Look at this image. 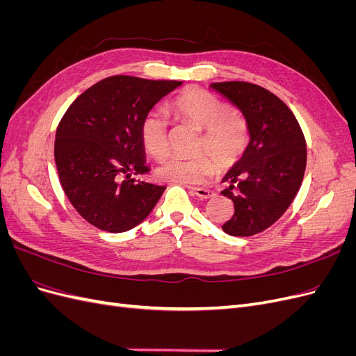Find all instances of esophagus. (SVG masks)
<instances>
[{"label":"esophagus","instance_id":"obj_1","mask_svg":"<svg viewBox=\"0 0 356 356\" xmlns=\"http://www.w3.org/2000/svg\"><path fill=\"white\" fill-rule=\"evenodd\" d=\"M193 195H196L199 199H209L212 197V191L208 188H200V187H193L191 188Z\"/></svg>","mask_w":356,"mask_h":356}]
</instances>
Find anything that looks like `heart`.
<instances>
[{
  "label": "heart",
  "mask_w": 356,
  "mask_h": 356,
  "mask_svg": "<svg viewBox=\"0 0 356 356\" xmlns=\"http://www.w3.org/2000/svg\"><path fill=\"white\" fill-rule=\"evenodd\" d=\"M169 110L178 120L200 129L202 138L196 153H207L210 157L169 156L156 168V177L160 181L200 184L213 175L215 165L220 170H227L242 159L250 141L248 124L218 96L199 88H188L169 102ZM139 139L145 152L153 157L165 156L168 152L166 117L159 111L147 113L139 123Z\"/></svg>",
  "instance_id": "obj_1"
}]
</instances>
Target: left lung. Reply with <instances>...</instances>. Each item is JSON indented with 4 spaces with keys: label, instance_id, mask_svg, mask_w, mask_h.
Segmentation results:
<instances>
[{
    "label": "left lung",
    "instance_id": "obj_1",
    "mask_svg": "<svg viewBox=\"0 0 356 356\" xmlns=\"http://www.w3.org/2000/svg\"><path fill=\"white\" fill-rule=\"evenodd\" d=\"M211 89L238 108L250 143L224 175L221 195L234 204L222 224L230 236H252L270 227L294 200L306 169V141L296 115L272 92L245 81L212 83Z\"/></svg>",
    "mask_w": 356,
    "mask_h": 356
}]
</instances>
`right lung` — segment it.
<instances>
[{
	"instance_id": "1",
	"label": "right lung",
	"mask_w": 356,
	"mask_h": 356,
	"mask_svg": "<svg viewBox=\"0 0 356 356\" xmlns=\"http://www.w3.org/2000/svg\"><path fill=\"white\" fill-rule=\"evenodd\" d=\"M181 84L113 75L83 92L63 114L55 139L59 179L75 211L95 227L131 230L163 195L166 187L132 178L148 172L139 123Z\"/></svg>"
}]
</instances>
